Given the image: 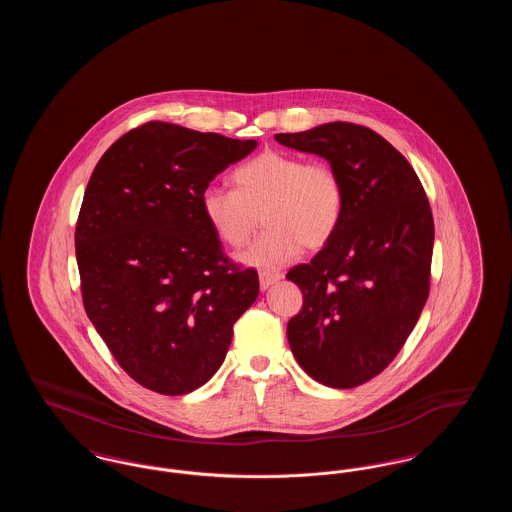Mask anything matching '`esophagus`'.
I'll return each mask as SVG.
<instances>
[{
  "mask_svg": "<svg viewBox=\"0 0 512 512\" xmlns=\"http://www.w3.org/2000/svg\"><path fill=\"white\" fill-rule=\"evenodd\" d=\"M280 278H282L280 274H268V272H261V274H259V286H261V290L265 292V290H268L272 284H276Z\"/></svg>",
  "mask_w": 512,
  "mask_h": 512,
  "instance_id": "esophagus-1",
  "label": "esophagus"
}]
</instances>
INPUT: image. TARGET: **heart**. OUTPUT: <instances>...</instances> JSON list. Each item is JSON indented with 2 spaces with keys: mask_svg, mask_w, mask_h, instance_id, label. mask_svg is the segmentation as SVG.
I'll list each match as a JSON object with an SVG mask.
<instances>
[{
  "mask_svg": "<svg viewBox=\"0 0 512 512\" xmlns=\"http://www.w3.org/2000/svg\"><path fill=\"white\" fill-rule=\"evenodd\" d=\"M232 184L234 190L205 188L201 211L213 234L232 249L249 242L263 215L267 232L240 255L245 267L276 272L303 247H324L340 226L343 182L326 163L268 149L232 172Z\"/></svg>",
  "mask_w": 512,
  "mask_h": 512,
  "instance_id": "b5f03b06",
  "label": "heart"
}]
</instances>
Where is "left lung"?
<instances>
[{
    "label": "left lung",
    "instance_id": "obj_1",
    "mask_svg": "<svg viewBox=\"0 0 512 512\" xmlns=\"http://www.w3.org/2000/svg\"><path fill=\"white\" fill-rule=\"evenodd\" d=\"M340 174L345 209L334 238L288 280L303 309L288 322L299 366L328 388H355L399 353L430 290L434 219L409 161L374 130L326 122L276 134Z\"/></svg>",
    "mask_w": 512,
    "mask_h": 512
}]
</instances>
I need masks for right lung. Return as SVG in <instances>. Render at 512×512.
Returning a JSON list of instances; mask_svg holds the SVG:
<instances>
[{
	"instance_id": "right-lung-1",
	"label": "right lung",
	"mask_w": 512,
	"mask_h": 512,
	"mask_svg": "<svg viewBox=\"0 0 512 512\" xmlns=\"http://www.w3.org/2000/svg\"><path fill=\"white\" fill-rule=\"evenodd\" d=\"M255 140L171 122L130 130L99 159L74 232L88 318L130 378L184 395L219 370L259 276L234 267L201 194Z\"/></svg>"
}]
</instances>
